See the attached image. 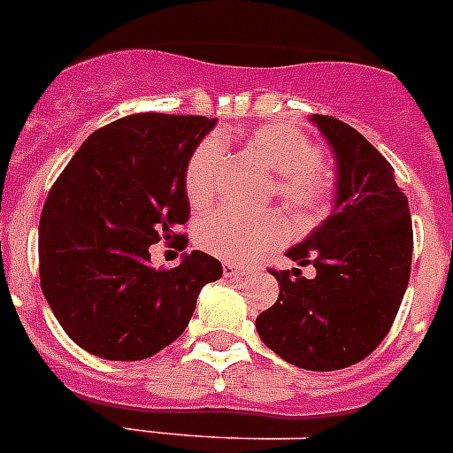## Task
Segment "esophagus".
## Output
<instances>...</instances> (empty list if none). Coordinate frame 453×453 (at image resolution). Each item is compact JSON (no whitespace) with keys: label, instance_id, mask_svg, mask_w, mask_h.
Instances as JSON below:
<instances>
[{"label":"esophagus","instance_id":"esophagus-1","mask_svg":"<svg viewBox=\"0 0 453 453\" xmlns=\"http://www.w3.org/2000/svg\"><path fill=\"white\" fill-rule=\"evenodd\" d=\"M222 272H224V276H245L247 274V267H242V265H235V263H224V267H222Z\"/></svg>","mask_w":453,"mask_h":453}]
</instances>
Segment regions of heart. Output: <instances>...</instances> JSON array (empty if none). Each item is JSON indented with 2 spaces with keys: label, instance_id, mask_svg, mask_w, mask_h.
<instances>
[{
  "label": "heart",
  "instance_id": "b5f03b06",
  "mask_svg": "<svg viewBox=\"0 0 453 453\" xmlns=\"http://www.w3.org/2000/svg\"><path fill=\"white\" fill-rule=\"evenodd\" d=\"M247 151L274 172L276 195L297 213H315L331 195L329 170L319 163L318 142L303 131L283 124H263L247 135ZM224 142L208 135L195 147L188 158L183 186L188 202L195 208H206L218 197L222 179ZM288 238V224L279 213L245 215L238 211H215L202 219L197 242L208 254L224 261L240 263L281 245Z\"/></svg>",
  "mask_w": 453,
  "mask_h": 453
}]
</instances>
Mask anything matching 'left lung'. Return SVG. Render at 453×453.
Listing matches in <instances>:
<instances>
[{"mask_svg":"<svg viewBox=\"0 0 453 453\" xmlns=\"http://www.w3.org/2000/svg\"><path fill=\"white\" fill-rule=\"evenodd\" d=\"M311 119L334 147L335 206L288 250L318 274L270 270L279 299L256 318V331L283 361L331 372L363 361L390 331L411 279L413 222L395 170L370 140L331 115Z\"/></svg>","mask_w":453,"mask_h":453,"instance_id":"obj_1","label":"left lung"}]
</instances>
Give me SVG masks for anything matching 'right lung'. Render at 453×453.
I'll use <instances>...</instances> for the list:
<instances>
[{"instance_id": "right-lung-1", "label": "right lung", "mask_w": 453, "mask_h": 453, "mask_svg": "<svg viewBox=\"0 0 453 453\" xmlns=\"http://www.w3.org/2000/svg\"><path fill=\"white\" fill-rule=\"evenodd\" d=\"M218 119L135 113L79 147L40 215V286L63 331L106 361H142L186 331L199 290L222 276L203 251L151 267L150 247L190 218L183 174Z\"/></svg>"}]
</instances>
